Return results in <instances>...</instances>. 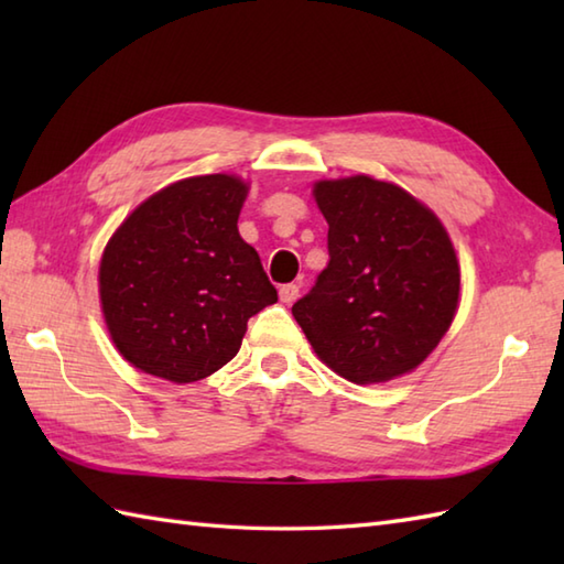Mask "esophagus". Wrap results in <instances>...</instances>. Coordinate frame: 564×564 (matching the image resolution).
<instances>
[{"label":"esophagus","instance_id":"34e87169","mask_svg":"<svg viewBox=\"0 0 564 564\" xmlns=\"http://www.w3.org/2000/svg\"><path fill=\"white\" fill-rule=\"evenodd\" d=\"M297 293H301V285H297V283H285V285H281V291H279L281 301L289 303V305L297 301Z\"/></svg>","mask_w":564,"mask_h":564}]
</instances>
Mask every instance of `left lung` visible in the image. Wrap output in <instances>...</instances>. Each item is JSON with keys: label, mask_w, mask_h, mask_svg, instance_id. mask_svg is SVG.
I'll list each match as a JSON object with an SVG mask.
<instances>
[{"label": "left lung", "mask_w": 564, "mask_h": 564, "mask_svg": "<svg viewBox=\"0 0 564 564\" xmlns=\"http://www.w3.org/2000/svg\"><path fill=\"white\" fill-rule=\"evenodd\" d=\"M329 263L293 305L334 373L386 382L410 373L448 332L460 269L446 227L404 188L370 176L315 184Z\"/></svg>", "instance_id": "1"}]
</instances>
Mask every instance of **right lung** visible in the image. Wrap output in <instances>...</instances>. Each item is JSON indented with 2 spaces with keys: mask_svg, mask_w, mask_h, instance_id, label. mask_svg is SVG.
Returning a JSON list of instances; mask_svg holds the SVG:
<instances>
[{
  "mask_svg": "<svg viewBox=\"0 0 564 564\" xmlns=\"http://www.w3.org/2000/svg\"><path fill=\"white\" fill-rule=\"evenodd\" d=\"M247 184L191 176L128 215L104 249L99 295L116 349L142 373L194 382L242 346L247 319L279 301L237 230Z\"/></svg>",
  "mask_w": 564,
  "mask_h": 564,
  "instance_id": "right-lung-1",
  "label": "right lung"
}]
</instances>
